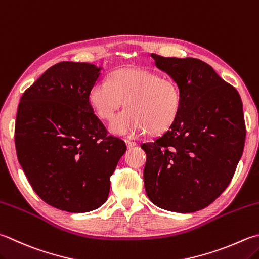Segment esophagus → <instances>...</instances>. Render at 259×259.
I'll return each instance as SVG.
<instances>
[{
    "label": "esophagus",
    "mask_w": 259,
    "mask_h": 259,
    "mask_svg": "<svg viewBox=\"0 0 259 259\" xmlns=\"http://www.w3.org/2000/svg\"><path fill=\"white\" fill-rule=\"evenodd\" d=\"M125 144H126V147H128L129 149H130V148H134L135 146H137L136 141H131V140H125Z\"/></svg>",
    "instance_id": "obj_1"
}]
</instances>
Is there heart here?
Returning a JSON list of instances; mask_svg holds the SVG:
<instances>
[{"label":"heart","instance_id":"heart-1","mask_svg":"<svg viewBox=\"0 0 259 259\" xmlns=\"http://www.w3.org/2000/svg\"><path fill=\"white\" fill-rule=\"evenodd\" d=\"M89 102L101 119L111 120L125 102L124 112L112 121L115 135L135 137L164 134L176 121L182 105L179 85L173 79L145 68H122L100 79L89 92Z\"/></svg>","mask_w":259,"mask_h":259}]
</instances>
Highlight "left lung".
<instances>
[{
    "label": "left lung",
    "mask_w": 259,
    "mask_h": 259,
    "mask_svg": "<svg viewBox=\"0 0 259 259\" xmlns=\"http://www.w3.org/2000/svg\"><path fill=\"white\" fill-rule=\"evenodd\" d=\"M151 57L179 85L182 105L168 130L141 145L146 193L161 209L190 213L210 205L232 180L246 138L242 102L200 59Z\"/></svg>",
    "instance_id": "8db88e82"
}]
</instances>
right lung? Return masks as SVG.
<instances>
[{
    "label": "right lung",
    "instance_id": "add662e5",
    "mask_svg": "<svg viewBox=\"0 0 259 259\" xmlns=\"http://www.w3.org/2000/svg\"><path fill=\"white\" fill-rule=\"evenodd\" d=\"M102 67L62 62L23 93L15 120L19 163L33 191L59 210L83 213L108 200L110 177L125 153L108 136L89 92Z\"/></svg>",
    "mask_w": 259,
    "mask_h": 259
}]
</instances>
